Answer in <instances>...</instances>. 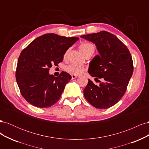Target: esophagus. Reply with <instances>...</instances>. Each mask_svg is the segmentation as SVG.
I'll return each mask as SVG.
<instances>
[{"mask_svg": "<svg viewBox=\"0 0 149 149\" xmlns=\"http://www.w3.org/2000/svg\"><path fill=\"white\" fill-rule=\"evenodd\" d=\"M78 77H79V76L78 75H75V74H72L71 75V78L72 79H75L76 78H78Z\"/></svg>", "mask_w": 149, "mask_h": 149, "instance_id": "1", "label": "esophagus"}]
</instances>
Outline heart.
<instances>
[{
    "label": "heart",
    "mask_w": 149,
    "mask_h": 149,
    "mask_svg": "<svg viewBox=\"0 0 149 149\" xmlns=\"http://www.w3.org/2000/svg\"><path fill=\"white\" fill-rule=\"evenodd\" d=\"M79 49L81 52L85 56L87 53L89 52L94 53L95 48H94V46L92 43H90L88 42H83L79 45ZM66 55L67 52L65 54V58L66 56ZM65 70L67 72H68V73L75 75L82 74L85 70L83 66L75 64H70L69 65H68L67 66H66Z\"/></svg>",
    "instance_id": "b5f03b06"
}]
</instances>
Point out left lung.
<instances>
[{
	"instance_id": "left-lung-1",
	"label": "left lung",
	"mask_w": 149,
	"mask_h": 149,
	"mask_svg": "<svg viewBox=\"0 0 149 149\" xmlns=\"http://www.w3.org/2000/svg\"><path fill=\"white\" fill-rule=\"evenodd\" d=\"M81 37L95 44L100 53L90 63L88 73L95 80L103 79L99 86L88 79L84 96L94 107L107 109L116 104L126 91L134 70L131 55L116 36L107 31Z\"/></svg>"
}]
</instances>
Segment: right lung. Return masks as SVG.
<instances>
[{"instance_id":"right-lung-1","label":"right lung","mask_w":149,"mask_h":149,"mask_svg":"<svg viewBox=\"0 0 149 149\" xmlns=\"http://www.w3.org/2000/svg\"><path fill=\"white\" fill-rule=\"evenodd\" d=\"M78 40L47 33L35 39L21 52L16 80L22 96L30 104L46 108L60 100L71 76L62 71L55 77L49 74V70L63 61L66 52Z\"/></svg>"}]
</instances>
